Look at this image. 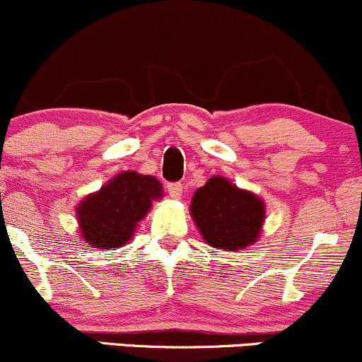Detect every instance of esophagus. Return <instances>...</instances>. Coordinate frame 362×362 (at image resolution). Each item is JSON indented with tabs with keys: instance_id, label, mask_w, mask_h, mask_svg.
Returning a JSON list of instances; mask_svg holds the SVG:
<instances>
[{
	"instance_id": "esophagus-1",
	"label": "esophagus",
	"mask_w": 362,
	"mask_h": 362,
	"mask_svg": "<svg viewBox=\"0 0 362 362\" xmlns=\"http://www.w3.org/2000/svg\"><path fill=\"white\" fill-rule=\"evenodd\" d=\"M167 190L172 199H180L182 197V185L180 184H168Z\"/></svg>"
}]
</instances>
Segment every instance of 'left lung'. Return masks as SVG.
<instances>
[{"mask_svg":"<svg viewBox=\"0 0 362 362\" xmlns=\"http://www.w3.org/2000/svg\"><path fill=\"white\" fill-rule=\"evenodd\" d=\"M190 218L207 245L236 252L252 247L260 238L265 202L228 178L214 175L194 192Z\"/></svg>","mask_w":362,"mask_h":362,"instance_id":"left-lung-1","label":"left lung"}]
</instances>
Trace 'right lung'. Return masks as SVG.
<instances>
[{
  "mask_svg": "<svg viewBox=\"0 0 362 362\" xmlns=\"http://www.w3.org/2000/svg\"><path fill=\"white\" fill-rule=\"evenodd\" d=\"M161 199L163 185L156 177L141 175L134 170L117 173L76 206L81 240L100 250L124 247L151 211L153 202Z\"/></svg>",
  "mask_w": 362,
  "mask_h": 362,
  "instance_id": "1",
  "label": "right lung"
}]
</instances>
